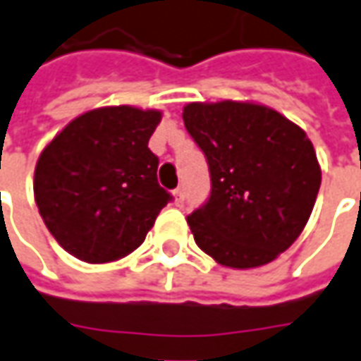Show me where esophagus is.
Instances as JSON below:
<instances>
[{"mask_svg": "<svg viewBox=\"0 0 361 361\" xmlns=\"http://www.w3.org/2000/svg\"><path fill=\"white\" fill-rule=\"evenodd\" d=\"M173 197H176V205H183V199H185V195H183V189L178 188L176 191H173Z\"/></svg>", "mask_w": 361, "mask_h": 361, "instance_id": "esophagus-1", "label": "esophagus"}]
</instances>
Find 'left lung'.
Wrapping results in <instances>:
<instances>
[{"mask_svg":"<svg viewBox=\"0 0 361 361\" xmlns=\"http://www.w3.org/2000/svg\"><path fill=\"white\" fill-rule=\"evenodd\" d=\"M183 123L211 173V195L188 216L199 248L226 268L276 259L301 234L321 188L303 128L240 102L189 103Z\"/></svg>","mask_w":361,"mask_h":361,"instance_id":"left-lung-1","label":"left lung"}]
</instances>
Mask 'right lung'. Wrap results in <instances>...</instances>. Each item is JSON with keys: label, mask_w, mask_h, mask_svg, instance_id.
<instances>
[{"label": "right lung", "mask_w": 361, "mask_h": 361, "mask_svg": "<svg viewBox=\"0 0 361 361\" xmlns=\"http://www.w3.org/2000/svg\"><path fill=\"white\" fill-rule=\"evenodd\" d=\"M160 111L128 105L75 117L52 138L35 168V201L56 242L75 258L105 264L145 242L172 201L160 188L148 140Z\"/></svg>", "instance_id": "1"}]
</instances>
